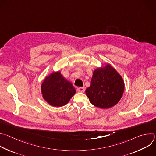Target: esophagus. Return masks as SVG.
Wrapping results in <instances>:
<instances>
[{"mask_svg": "<svg viewBox=\"0 0 156 156\" xmlns=\"http://www.w3.org/2000/svg\"><path fill=\"white\" fill-rule=\"evenodd\" d=\"M77 90L79 92H84L85 91V89L83 87H78L77 89Z\"/></svg>", "mask_w": 156, "mask_h": 156, "instance_id": "34e87169", "label": "esophagus"}]
</instances>
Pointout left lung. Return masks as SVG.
<instances>
[{
    "label": "left lung",
    "mask_w": 156,
    "mask_h": 156,
    "mask_svg": "<svg viewBox=\"0 0 156 156\" xmlns=\"http://www.w3.org/2000/svg\"><path fill=\"white\" fill-rule=\"evenodd\" d=\"M124 88L121 75L110 64H107L94 70L90 86L86 89V94L94 106L108 109L119 101Z\"/></svg>",
    "instance_id": "1"
}]
</instances>
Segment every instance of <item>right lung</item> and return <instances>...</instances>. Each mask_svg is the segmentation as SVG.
<instances>
[{
    "instance_id": "1",
    "label": "right lung",
    "mask_w": 156,
    "mask_h": 156,
    "mask_svg": "<svg viewBox=\"0 0 156 156\" xmlns=\"http://www.w3.org/2000/svg\"><path fill=\"white\" fill-rule=\"evenodd\" d=\"M41 92L43 99L51 106L61 107L67 104L76 90L61 71H57L44 78L41 84Z\"/></svg>"
}]
</instances>
